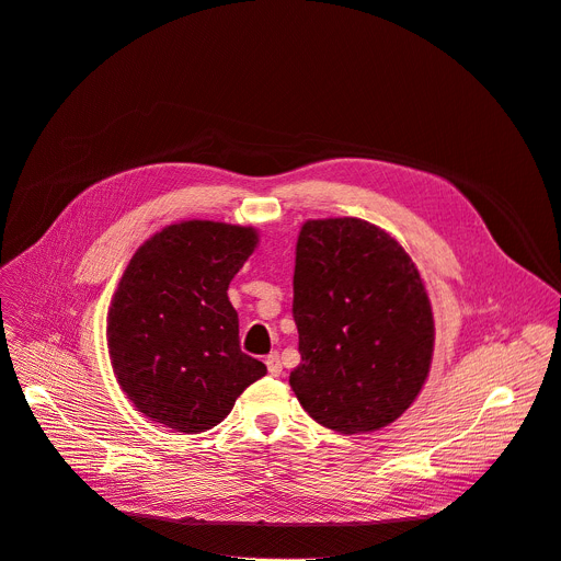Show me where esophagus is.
<instances>
[{"instance_id": "34e87169", "label": "esophagus", "mask_w": 561, "mask_h": 561, "mask_svg": "<svg viewBox=\"0 0 561 561\" xmlns=\"http://www.w3.org/2000/svg\"><path fill=\"white\" fill-rule=\"evenodd\" d=\"M266 367H268V374H271V376H279V374H282V360H279V353H277V351L268 353Z\"/></svg>"}]
</instances>
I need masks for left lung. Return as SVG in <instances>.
Returning <instances> with one entry per match:
<instances>
[{
	"label": "left lung",
	"instance_id": "8db88e82",
	"mask_svg": "<svg viewBox=\"0 0 561 561\" xmlns=\"http://www.w3.org/2000/svg\"><path fill=\"white\" fill-rule=\"evenodd\" d=\"M293 320L301 363L290 387L320 425L374 432L414 402L430 374L434 320L402 245L363 219H318L299 230Z\"/></svg>",
	"mask_w": 561,
	"mask_h": 561
}]
</instances>
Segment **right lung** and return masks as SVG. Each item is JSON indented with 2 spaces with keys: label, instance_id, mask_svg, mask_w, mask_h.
Listing matches in <instances>:
<instances>
[{
  "label": "right lung",
  "instance_id": "right-lung-1",
  "mask_svg": "<svg viewBox=\"0 0 561 561\" xmlns=\"http://www.w3.org/2000/svg\"><path fill=\"white\" fill-rule=\"evenodd\" d=\"M257 245L252 228L183 221L131 257L107 318L114 374L147 419L198 434L266 374L239 346L228 286Z\"/></svg>",
  "mask_w": 561,
  "mask_h": 561
}]
</instances>
